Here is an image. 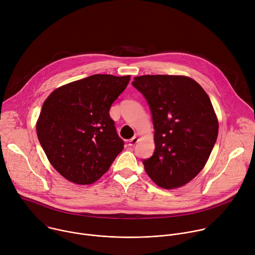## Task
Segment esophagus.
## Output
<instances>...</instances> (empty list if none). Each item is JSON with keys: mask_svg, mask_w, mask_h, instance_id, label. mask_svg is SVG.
I'll return each mask as SVG.
<instances>
[{"mask_svg": "<svg viewBox=\"0 0 255 255\" xmlns=\"http://www.w3.org/2000/svg\"><path fill=\"white\" fill-rule=\"evenodd\" d=\"M138 140H139V138H138L137 136H134V137H132V138L129 140L128 145H129V146H134V145L138 142Z\"/></svg>", "mask_w": 255, "mask_h": 255, "instance_id": "1", "label": "esophagus"}]
</instances>
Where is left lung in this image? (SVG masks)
<instances>
[{
	"label": "left lung",
	"instance_id": "left-lung-1",
	"mask_svg": "<svg viewBox=\"0 0 255 255\" xmlns=\"http://www.w3.org/2000/svg\"><path fill=\"white\" fill-rule=\"evenodd\" d=\"M132 85L146 99L152 114L155 149L144 169L163 189L183 187L205 166L218 136L211 100L193 79L141 76Z\"/></svg>",
	"mask_w": 255,
	"mask_h": 255
}]
</instances>
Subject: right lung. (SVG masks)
<instances>
[{"instance_id":"obj_1","label":"right lung","mask_w":255,"mask_h":255,"mask_svg":"<svg viewBox=\"0 0 255 255\" xmlns=\"http://www.w3.org/2000/svg\"><path fill=\"white\" fill-rule=\"evenodd\" d=\"M130 76L93 75L45 100L36 131L51 165L78 185L95 183L124 148L109 111Z\"/></svg>"}]
</instances>
